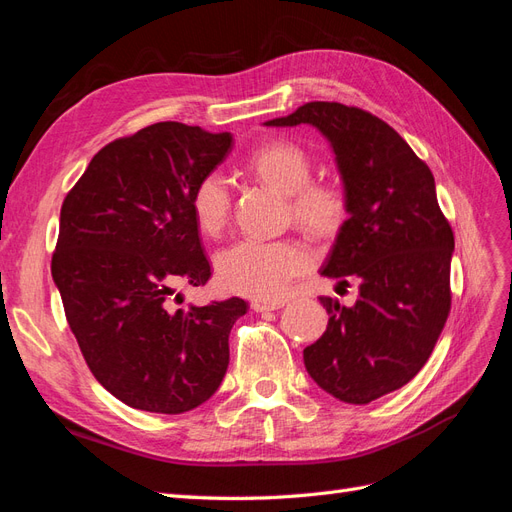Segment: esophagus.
<instances>
[{"instance_id":"esophagus-1","label":"esophagus","mask_w":512,"mask_h":512,"mask_svg":"<svg viewBox=\"0 0 512 512\" xmlns=\"http://www.w3.org/2000/svg\"><path fill=\"white\" fill-rule=\"evenodd\" d=\"M280 307H284V301H262V299L252 301L254 312H273V309H280Z\"/></svg>"}]
</instances>
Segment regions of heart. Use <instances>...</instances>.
<instances>
[{"label":"heart","instance_id":"obj_1","mask_svg":"<svg viewBox=\"0 0 512 512\" xmlns=\"http://www.w3.org/2000/svg\"><path fill=\"white\" fill-rule=\"evenodd\" d=\"M247 168L275 190L288 194L292 215L316 235L342 226L348 203L342 185L309 181L312 162L292 141H269L247 156ZM194 222L205 235H220L230 215V190L222 173L200 179L190 196ZM309 265L307 247L294 239L243 237L215 256V271L224 288L256 299H277L292 277Z\"/></svg>","mask_w":512,"mask_h":512}]
</instances>
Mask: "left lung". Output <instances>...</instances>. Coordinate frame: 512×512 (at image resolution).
Returning a JSON list of instances; mask_svg holds the SVG:
<instances>
[{
    "label": "left lung",
    "instance_id": "8db88e82",
    "mask_svg": "<svg viewBox=\"0 0 512 512\" xmlns=\"http://www.w3.org/2000/svg\"><path fill=\"white\" fill-rule=\"evenodd\" d=\"M299 123L329 141L348 203L320 275L359 282L350 307L320 297L329 324L303 361L322 391L363 406L427 363L451 312L455 237L429 166L389 123L356 106L307 102L265 126Z\"/></svg>",
    "mask_w": 512,
    "mask_h": 512
}]
</instances>
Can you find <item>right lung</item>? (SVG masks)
Returning <instances> with one entry per match:
<instances>
[{"label":"right lung","mask_w":512,"mask_h":512,"mask_svg":"<svg viewBox=\"0 0 512 512\" xmlns=\"http://www.w3.org/2000/svg\"><path fill=\"white\" fill-rule=\"evenodd\" d=\"M230 149V132L153 123L102 147L61 205L55 286L91 374L130 408L194 410L228 369L247 303L175 309L170 297L211 277L190 196Z\"/></svg>","instance_id":"right-lung-1"}]
</instances>
